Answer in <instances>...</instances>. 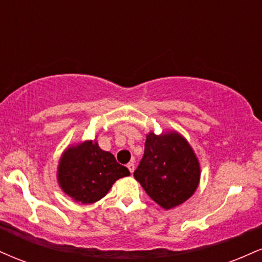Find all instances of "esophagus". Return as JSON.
Masks as SVG:
<instances>
[{
  "mask_svg": "<svg viewBox=\"0 0 262 262\" xmlns=\"http://www.w3.org/2000/svg\"><path fill=\"white\" fill-rule=\"evenodd\" d=\"M127 167H128V170L130 171V173H133L134 170H135V164H134V161L129 162V164L127 165Z\"/></svg>",
  "mask_w": 262,
  "mask_h": 262,
  "instance_id": "1",
  "label": "esophagus"
}]
</instances>
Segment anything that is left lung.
Segmentation results:
<instances>
[{
    "mask_svg": "<svg viewBox=\"0 0 262 262\" xmlns=\"http://www.w3.org/2000/svg\"><path fill=\"white\" fill-rule=\"evenodd\" d=\"M148 196L170 209L188 200L200 181V164L189 144L176 132L149 133L144 156L134 171Z\"/></svg>",
    "mask_w": 262,
    "mask_h": 262,
    "instance_id": "left-lung-1",
    "label": "left lung"
}]
</instances>
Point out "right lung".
<instances>
[{
  "label": "right lung",
  "mask_w": 262,
  "mask_h": 262,
  "mask_svg": "<svg viewBox=\"0 0 262 262\" xmlns=\"http://www.w3.org/2000/svg\"><path fill=\"white\" fill-rule=\"evenodd\" d=\"M124 176H129L127 167L91 140L66 150L58 171L62 191L83 204L100 201L113 183Z\"/></svg>",
  "instance_id": "right-lung-1"
}]
</instances>
